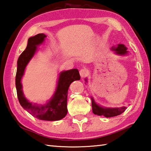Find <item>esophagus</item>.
<instances>
[{"mask_svg": "<svg viewBox=\"0 0 151 151\" xmlns=\"http://www.w3.org/2000/svg\"><path fill=\"white\" fill-rule=\"evenodd\" d=\"M79 74H80L81 78H84L88 74V70L86 69V68H82L81 70L79 71Z\"/></svg>", "mask_w": 151, "mask_h": 151, "instance_id": "34e87169", "label": "esophagus"}]
</instances>
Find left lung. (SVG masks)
I'll return each instance as SVG.
<instances>
[{"label": "left lung", "mask_w": 151, "mask_h": 151, "mask_svg": "<svg viewBox=\"0 0 151 151\" xmlns=\"http://www.w3.org/2000/svg\"><path fill=\"white\" fill-rule=\"evenodd\" d=\"M114 50L116 51V52L118 54V55H124L127 54V48L124 46V45H118L117 48L113 49ZM126 108L125 106L120 107V108H116V109H106V108L101 107L99 105L96 104L95 102H94L93 99H92V110L93 112L95 114L99 115V116H104L106 118H110L114 117V116H116L121 114L123 113L125 110H126Z\"/></svg>", "instance_id": "8db88e82"}]
</instances>
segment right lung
<instances>
[{"label": "right lung", "mask_w": 151, "mask_h": 151, "mask_svg": "<svg viewBox=\"0 0 151 151\" xmlns=\"http://www.w3.org/2000/svg\"><path fill=\"white\" fill-rule=\"evenodd\" d=\"M46 35L39 33L28 39L27 45L18 60V67L16 76V87L18 101L21 106L33 117L41 120H60L66 116L68 91L73 81L79 80V71L72 69L64 71L60 74L58 86L52 99L46 104H32L25 98L22 91L21 79L24 75L25 66L35 54L37 46L44 41Z\"/></svg>", "instance_id": "obj_1"}]
</instances>
